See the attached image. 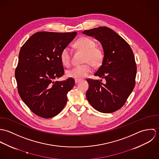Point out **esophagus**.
I'll return each mask as SVG.
<instances>
[{
  "label": "esophagus",
  "instance_id": "esophagus-1",
  "mask_svg": "<svg viewBox=\"0 0 159 159\" xmlns=\"http://www.w3.org/2000/svg\"><path fill=\"white\" fill-rule=\"evenodd\" d=\"M75 83H80L81 81V80H75Z\"/></svg>",
  "mask_w": 159,
  "mask_h": 159
}]
</instances>
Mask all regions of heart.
I'll return each instance as SVG.
<instances>
[{
	"label": "heart",
	"mask_w": 159,
	"mask_h": 159,
	"mask_svg": "<svg viewBox=\"0 0 159 159\" xmlns=\"http://www.w3.org/2000/svg\"><path fill=\"white\" fill-rule=\"evenodd\" d=\"M76 48L84 52L83 57L84 64L76 66L68 70L67 75L70 78L76 80H81L86 77L92 70L91 64L93 67L100 66L103 60V52L102 50L96 46V42L91 38L83 37L78 39L75 43ZM60 59L66 67H68L71 63V51L68 47L64 48L61 52Z\"/></svg>",
	"instance_id": "1"
}]
</instances>
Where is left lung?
<instances>
[{
	"instance_id": "8db88e82",
	"label": "left lung",
	"mask_w": 159,
	"mask_h": 159,
	"mask_svg": "<svg viewBox=\"0 0 159 159\" xmlns=\"http://www.w3.org/2000/svg\"><path fill=\"white\" fill-rule=\"evenodd\" d=\"M94 37L103 46L102 66L94 74L102 81L88 78L86 98L99 112L111 113L123 107L135 85L136 65L135 56L128 43L112 29L98 27L83 32Z\"/></svg>"
}]
</instances>
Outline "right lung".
Returning a JSON list of instances; mask_svg holds the SVG:
<instances>
[{"label": "right lung", "mask_w": 159, "mask_h": 159, "mask_svg": "<svg viewBox=\"0 0 159 159\" xmlns=\"http://www.w3.org/2000/svg\"><path fill=\"white\" fill-rule=\"evenodd\" d=\"M77 33L40 32L22 46L15 78L19 95L37 116L51 118L59 113L67 102V94L75 85L72 78L55 81L64 74L60 59Z\"/></svg>", "instance_id": "1"}]
</instances>
